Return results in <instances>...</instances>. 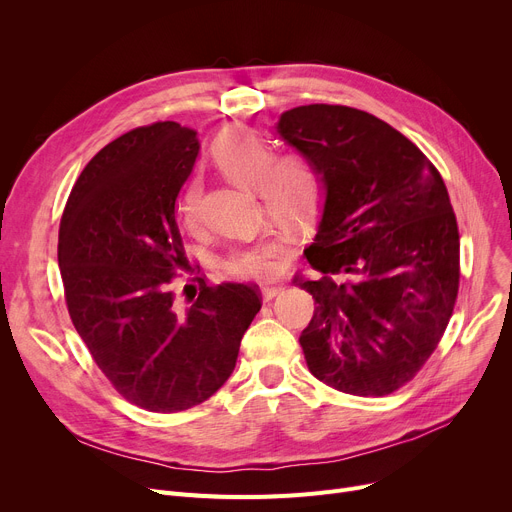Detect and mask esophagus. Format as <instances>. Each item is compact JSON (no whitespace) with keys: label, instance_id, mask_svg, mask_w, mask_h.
I'll use <instances>...</instances> for the list:
<instances>
[{"label":"esophagus","instance_id":"1","mask_svg":"<svg viewBox=\"0 0 512 512\" xmlns=\"http://www.w3.org/2000/svg\"><path fill=\"white\" fill-rule=\"evenodd\" d=\"M282 290H284L282 286H261V297L263 301H272Z\"/></svg>","mask_w":512,"mask_h":512}]
</instances>
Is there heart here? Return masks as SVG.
<instances>
[{
  "label": "heart",
  "mask_w": 512,
  "mask_h": 512,
  "mask_svg": "<svg viewBox=\"0 0 512 512\" xmlns=\"http://www.w3.org/2000/svg\"><path fill=\"white\" fill-rule=\"evenodd\" d=\"M218 168L234 182L257 188L265 211L278 220L301 222L317 207L321 180L311 161L299 153L276 155L274 147L253 130H236L213 145ZM203 182L191 178L178 201L182 222L195 228L201 218ZM290 255V238L267 232L255 242L232 249L222 261L226 276L236 280H272L284 270Z\"/></svg>",
  "instance_id": "obj_1"
}]
</instances>
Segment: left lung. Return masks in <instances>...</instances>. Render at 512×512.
Segmentation results:
<instances>
[{
    "label": "left lung",
    "mask_w": 512,
    "mask_h": 512,
    "mask_svg": "<svg viewBox=\"0 0 512 512\" xmlns=\"http://www.w3.org/2000/svg\"><path fill=\"white\" fill-rule=\"evenodd\" d=\"M284 141L326 184L324 218L294 278L313 301L299 342L319 382L386 396L411 382L450 321L461 280L456 215L438 168L405 134L348 105L284 112Z\"/></svg>",
    "instance_id": "left-lung-1"
}]
</instances>
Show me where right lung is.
<instances>
[{
  "label": "right lung",
  "mask_w": 512,
  "mask_h": 512,
  "mask_svg": "<svg viewBox=\"0 0 512 512\" xmlns=\"http://www.w3.org/2000/svg\"><path fill=\"white\" fill-rule=\"evenodd\" d=\"M197 153V132L178 122L124 132L80 172L60 222L72 324L116 392L151 413L218 392L261 309L257 286L205 278L178 305L172 284L188 259L174 205Z\"/></svg>",
  "instance_id": "right-lung-1"
}]
</instances>
